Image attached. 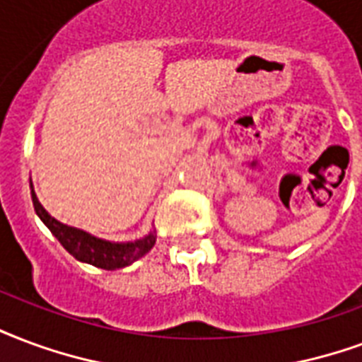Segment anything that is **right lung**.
<instances>
[{"mask_svg": "<svg viewBox=\"0 0 362 362\" xmlns=\"http://www.w3.org/2000/svg\"><path fill=\"white\" fill-rule=\"evenodd\" d=\"M32 203H34V209H36L40 218L45 222L47 228L52 230V234L61 242V245L74 259H78L82 263L93 264L98 269L115 270L128 267L136 259L146 255L147 251L155 245V238H157L155 234L146 235L144 240H138L134 243H111L105 242V240H99L84 230L66 226L45 211L44 205L40 203V199L34 194V189H32Z\"/></svg>", "mask_w": 362, "mask_h": 362, "instance_id": "obj_1", "label": "right lung"}]
</instances>
